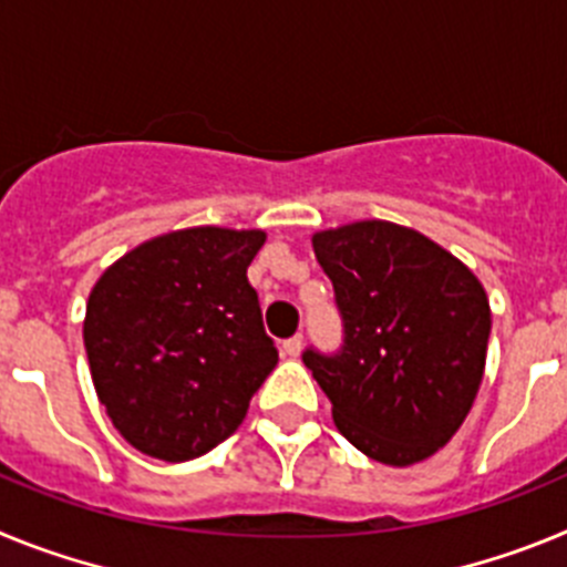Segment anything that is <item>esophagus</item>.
Here are the masks:
<instances>
[{"label":"esophagus","mask_w":567,"mask_h":567,"mask_svg":"<svg viewBox=\"0 0 567 567\" xmlns=\"http://www.w3.org/2000/svg\"><path fill=\"white\" fill-rule=\"evenodd\" d=\"M300 352H303V334H295V338L284 340V354H289V358H298Z\"/></svg>","instance_id":"1"}]
</instances>
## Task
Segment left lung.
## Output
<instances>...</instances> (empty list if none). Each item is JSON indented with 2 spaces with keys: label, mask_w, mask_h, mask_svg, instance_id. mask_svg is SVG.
Here are the masks:
<instances>
[{
  "label": "left lung",
  "mask_w": 567,
  "mask_h": 567,
  "mask_svg": "<svg viewBox=\"0 0 567 567\" xmlns=\"http://www.w3.org/2000/svg\"><path fill=\"white\" fill-rule=\"evenodd\" d=\"M343 315V349L303 363L332 400L338 432L405 468L457 434L485 372L488 295L449 249L412 227L354 221L312 235Z\"/></svg>",
  "instance_id": "1"
}]
</instances>
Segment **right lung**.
Masks as SVG:
<instances>
[{
	"label": "right lung",
	"mask_w": 567,
	"mask_h": 567,
	"mask_svg": "<svg viewBox=\"0 0 567 567\" xmlns=\"http://www.w3.org/2000/svg\"><path fill=\"white\" fill-rule=\"evenodd\" d=\"M264 229L189 227L110 264L84 312L93 385L142 454L187 463L244 423L278 363L247 267Z\"/></svg>",
	"instance_id": "1"
}]
</instances>
